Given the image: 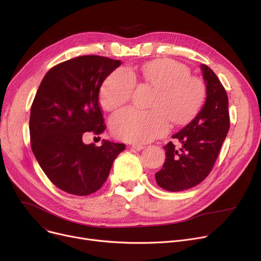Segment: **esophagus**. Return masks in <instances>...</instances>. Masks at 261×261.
<instances>
[{
    "mask_svg": "<svg viewBox=\"0 0 261 261\" xmlns=\"http://www.w3.org/2000/svg\"><path fill=\"white\" fill-rule=\"evenodd\" d=\"M131 147H132L133 149H135V150H142V149H144V148H145V146H144V145H142V144H137V143L132 144V145H131Z\"/></svg>",
    "mask_w": 261,
    "mask_h": 261,
    "instance_id": "esophagus-1",
    "label": "esophagus"
}]
</instances>
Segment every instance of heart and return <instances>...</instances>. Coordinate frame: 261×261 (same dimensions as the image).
<instances>
[{"label": "heart", "instance_id": "b5f03b06", "mask_svg": "<svg viewBox=\"0 0 261 261\" xmlns=\"http://www.w3.org/2000/svg\"><path fill=\"white\" fill-rule=\"evenodd\" d=\"M146 83L155 88L152 110L126 108L111 118V130L117 139L146 143L166 134L175 123L193 117L205 99L206 87L199 77L190 75L189 68L174 60L147 63L140 68ZM137 76L128 68L119 67L110 73L100 88V102L107 110H114L131 99Z\"/></svg>", "mask_w": 261, "mask_h": 261}]
</instances>
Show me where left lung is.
<instances>
[{"label": "left lung", "instance_id": "left-lung-1", "mask_svg": "<svg viewBox=\"0 0 261 261\" xmlns=\"http://www.w3.org/2000/svg\"><path fill=\"white\" fill-rule=\"evenodd\" d=\"M201 71L206 81V102L185 128L173 135L180 143L179 148L173 142L164 146L165 162L155 173L158 186L171 192L191 189L207 178L229 130L227 93L207 65H201Z\"/></svg>", "mask_w": 261, "mask_h": 261}]
</instances>
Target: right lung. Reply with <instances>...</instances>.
Segmentation results:
<instances>
[{
  "label": "right lung",
  "mask_w": 261,
  "mask_h": 261,
  "mask_svg": "<svg viewBox=\"0 0 261 261\" xmlns=\"http://www.w3.org/2000/svg\"><path fill=\"white\" fill-rule=\"evenodd\" d=\"M121 64L100 55H83L52 67L31 107L34 155L51 182L69 194L95 193L109 177L124 144L85 145L84 132L100 135L107 126L99 103L106 77Z\"/></svg>",
  "instance_id": "1"
}]
</instances>
